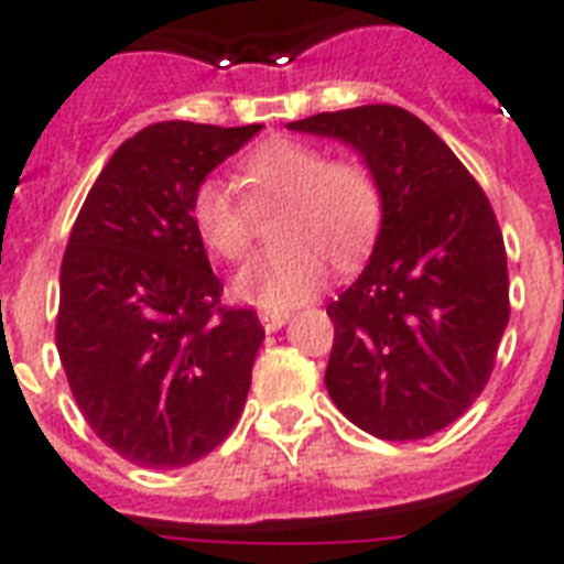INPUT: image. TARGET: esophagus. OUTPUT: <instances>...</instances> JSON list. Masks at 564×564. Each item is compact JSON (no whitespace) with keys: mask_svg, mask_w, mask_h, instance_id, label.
I'll list each match as a JSON object with an SVG mask.
<instances>
[{"mask_svg":"<svg viewBox=\"0 0 564 564\" xmlns=\"http://www.w3.org/2000/svg\"><path fill=\"white\" fill-rule=\"evenodd\" d=\"M257 316H260V325H263L269 334H274V330H281V327L286 325L290 313H283V310H260Z\"/></svg>","mask_w":564,"mask_h":564,"instance_id":"esophagus-1","label":"esophagus"}]
</instances>
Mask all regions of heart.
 Returning <instances> with one entry per match:
<instances>
[{
    "label": "heart",
    "instance_id": "b5f03b06",
    "mask_svg": "<svg viewBox=\"0 0 564 564\" xmlns=\"http://www.w3.org/2000/svg\"><path fill=\"white\" fill-rule=\"evenodd\" d=\"M239 184L251 202H286L278 237L286 246L257 254L234 278L237 299L257 307H295L327 281V260L348 269L375 242L383 221V189L360 161H330L299 140H265L242 161ZM242 189L210 175L189 195V221L210 251L239 260L254 239V210Z\"/></svg>",
    "mask_w": 564,
    "mask_h": 564
}]
</instances>
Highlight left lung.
Returning a JSON list of instances; mask_svg holds the SVG:
<instances>
[{"mask_svg":"<svg viewBox=\"0 0 564 564\" xmlns=\"http://www.w3.org/2000/svg\"><path fill=\"white\" fill-rule=\"evenodd\" d=\"M286 128L351 145L383 189L369 263L327 304V394L377 438L433 436L486 389L509 322L507 248L489 198L410 110L362 105Z\"/></svg>","mask_w":564,"mask_h":564,"instance_id":"obj_1","label":"left lung"}]
</instances>
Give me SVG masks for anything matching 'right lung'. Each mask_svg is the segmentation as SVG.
<instances>
[{
  "label": "right lung",
  "mask_w": 564,
  "mask_h": 564,
  "mask_svg": "<svg viewBox=\"0 0 564 564\" xmlns=\"http://www.w3.org/2000/svg\"><path fill=\"white\" fill-rule=\"evenodd\" d=\"M263 126L154 122L119 145L61 263L55 343L93 433L140 468H184L225 442L265 330L219 307L189 195Z\"/></svg>",
  "instance_id": "add662e5"
}]
</instances>
